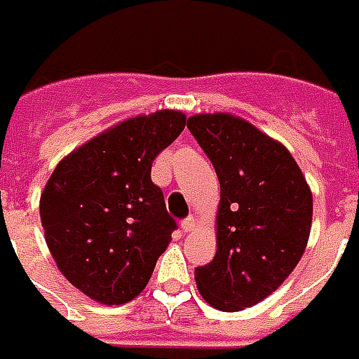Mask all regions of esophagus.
I'll use <instances>...</instances> for the list:
<instances>
[{
    "instance_id": "esophagus-1",
    "label": "esophagus",
    "mask_w": 359,
    "mask_h": 359,
    "mask_svg": "<svg viewBox=\"0 0 359 359\" xmlns=\"http://www.w3.org/2000/svg\"><path fill=\"white\" fill-rule=\"evenodd\" d=\"M195 220H193L191 216H189V218H185L184 222H182V230H184V232H191V230H195Z\"/></svg>"
}]
</instances>
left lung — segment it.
<instances>
[{
	"mask_svg": "<svg viewBox=\"0 0 359 359\" xmlns=\"http://www.w3.org/2000/svg\"><path fill=\"white\" fill-rule=\"evenodd\" d=\"M187 127L220 182L216 255L195 269L199 294L220 311L263 302L306 251L313 195L290 151L232 114H197Z\"/></svg>",
	"mask_w": 359,
	"mask_h": 359,
	"instance_id": "1",
	"label": "left lung"
}]
</instances>
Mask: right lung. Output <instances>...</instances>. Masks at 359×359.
I'll use <instances>...</instances> for the list:
<instances>
[{"mask_svg":"<svg viewBox=\"0 0 359 359\" xmlns=\"http://www.w3.org/2000/svg\"><path fill=\"white\" fill-rule=\"evenodd\" d=\"M184 127L177 110L119 121L69 152L40 195L55 265L98 304L121 306L139 296L172 240L175 220L151 168Z\"/></svg>","mask_w":359,"mask_h":359,"instance_id":"obj_1","label":"right lung"}]
</instances>
